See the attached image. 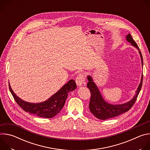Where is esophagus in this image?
<instances>
[{
	"instance_id": "esophagus-1",
	"label": "esophagus",
	"mask_w": 150,
	"mask_h": 150,
	"mask_svg": "<svg viewBox=\"0 0 150 150\" xmlns=\"http://www.w3.org/2000/svg\"><path fill=\"white\" fill-rule=\"evenodd\" d=\"M85 76L83 75V74H79L77 77L76 78V83L77 84V85L78 86L81 87L83 85L85 84Z\"/></svg>"
}]
</instances>
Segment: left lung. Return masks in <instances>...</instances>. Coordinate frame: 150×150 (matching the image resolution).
<instances>
[{
  "label": "left lung",
  "instance_id": "left-lung-1",
  "mask_svg": "<svg viewBox=\"0 0 150 150\" xmlns=\"http://www.w3.org/2000/svg\"><path fill=\"white\" fill-rule=\"evenodd\" d=\"M126 40L129 42L132 46L135 47L139 52L141 56L142 65H143V59L141 52L136 43V42L133 40L131 35L128 34L126 37ZM143 75H142L141 79L139 86L136 91L135 96L127 103L122 104H111L106 102L103 98L97 86L93 81L92 77L90 75L87 76L88 82L87 83V87L89 88L91 93V98L89 104V108L90 112L98 119L105 120L109 118H112L117 116L122 113L127 112L134 104L142 85Z\"/></svg>",
  "mask_w": 150,
  "mask_h": 150
}]
</instances>
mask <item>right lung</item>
<instances>
[{
	"label": "right lung",
	"mask_w": 150,
	"mask_h": 150,
	"mask_svg": "<svg viewBox=\"0 0 150 150\" xmlns=\"http://www.w3.org/2000/svg\"><path fill=\"white\" fill-rule=\"evenodd\" d=\"M9 88L17 104L25 112L41 117L52 118L60 112L65 103L68 93L75 90L76 85L74 80L70 79L48 100L39 103H29L21 100L13 93L10 83Z\"/></svg>",
	"instance_id": "obj_1"
}]
</instances>
